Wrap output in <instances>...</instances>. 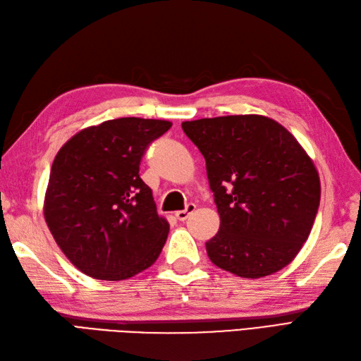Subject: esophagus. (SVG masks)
Listing matches in <instances>:
<instances>
[{"label": "esophagus", "mask_w": 361, "mask_h": 361, "mask_svg": "<svg viewBox=\"0 0 361 361\" xmlns=\"http://www.w3.org/2000/svg\"><path fill=\"white\" fill-rule=\"evenodd\" d=\"M195 209H196V205H195V204H188V205L185 207V209L176 211L174 216H176V219H178V221L183 222V221H187V217H188L191 213H195Z\"/></svg>", "instance_id": "obj_1"}]
</instances>
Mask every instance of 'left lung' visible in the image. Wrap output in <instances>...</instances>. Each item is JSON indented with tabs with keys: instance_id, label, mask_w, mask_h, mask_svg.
I'll list each match as a JSON object with an SVG mask.
<instances>
[{
	"instance_id": "left-lung-1",
	"label": "left lung",
	"mask_w": 361,
	"mask_h": 361,
	"mask_svg": "<svg viewBox=\"0 0 361 361\" xmlns=\"http://www.w3.org/2000/svg\"><path fill=\"white\" fill-rule=\"evenodd\" d=\"M207 162L221 228L205 247L216 267L243 279L285 268L317 216L320 178L297 139L260 114L182 122Z\"/></svg>"
}]
</instances>
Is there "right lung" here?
I'll list each match as a JSON object with an SVG mask.
<instances>
[{
	"instance_id": "obj_1",
	"label": "right lung",
	"mask_w": 361,
	"mask_h": 361,
	"mask_svg": "<svg viewBox=\"0 0 361 361\" xmlns=\"http://www.w3.org/2000/svg\"><path fill=\"white\" fill-rule=\"evenodd\" d=\"M170 121L119 118L79 131L51 164L44 219L84 274L126 280L159 257L170 225L157 214L140 159Z\"/></svg>"
}]
</instances>
